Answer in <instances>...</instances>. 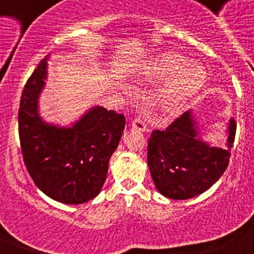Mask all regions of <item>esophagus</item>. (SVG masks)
Listing matches in <instances>:
<instances>
[{
    "label": "esophagus",
    "instance_id": "esophagus-1",
    "mask_svg": "<svg viewBox=\"0 0 254 254\" xmlns=\"http://www.w3.org/2000/svg\"><path fill=\"white\" fill-rule=\"evenodd\" d=\"M132 128L136 129V131H140V132H145L147 129V123L146 121L143 120L142 117L138 116L136 117L133 121H132Z\"/></svg>",
    "mask_w": 254,
    "mask_h": 254
}]
</instances>
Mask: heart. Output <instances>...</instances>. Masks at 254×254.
Segmentation results:
<instances>
[{
    "instance_id": "heart-1",
    "label": "heart",
    "mask_w": 254,
    "mask_h": 254,
    "mask_svg": "<svg viewBox=\"0 0 254 254\" xmlns=\"http://www.w3.org/2000/svg\"><path fill=\"white\" fill-rule=\"evenodd\" d=\"M142 77L150 81H160L168 77L163 89V103L170 109L185 107L201 93L206 85L207 75L202 66L187 64L183 56L168 52L152 58L143 67Z\"/></svg>"
}]
</instances>
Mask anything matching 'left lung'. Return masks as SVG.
<instances>
[{"label": "left lung", "instance_id": "1", "mask_svg": "<svg viewBox=\"0 0 254 254\" xmlns=\"http://www.w3.org/2000/svg\"><path fill=\"white\" fill-rule=\"evenodd\" d=\"M237 131L234 118L226 127L225 147L201 138L192 111L177 118L165 131H154L147 143V164L156 190L172 199L203 193L228 168Z\"/></svg>", "mask_w": 254, "mask_h": 254}]
</instances>
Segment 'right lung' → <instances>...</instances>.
<instances>
[{"label": "right lung", "instance_id": "1", "mask_svg": "<svg viewBox=\"0 0 254 254\" xmlns=\"http://www.w3.org/2000/svg\"><path fill=\"white\" fill-rule=\"evenodd\" d=\"M48 57L38 64L22 90L19 109L22 158L43 193L58 202L78 205L100 193L126 120L123 114L96 105L68 127L47 123L39 114V96L46 86Z\"/></svg>", "mask_w": 254, "mask_h": 254}]
</instances>
